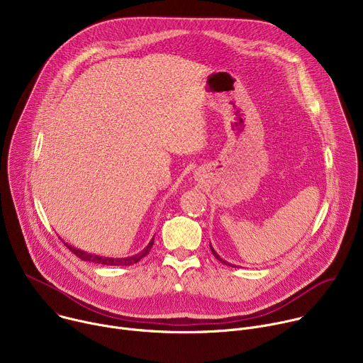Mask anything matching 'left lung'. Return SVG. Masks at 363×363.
Here are the masks:
<instances>
[{"instance_id":"1","label":"left lung","mask_w":363,"mask_h":363,"mask_svg":"<svg viewBox=\"0 0 363 363\" xmlns=\"http://www.w3.org/2000/svg\"><path fill=\"white\" fill-rule=\"evenodd\" d=\"M210 247H211V251H213V254H214V257H216V258H217V260H218V262H221V263H223V264H225V266H231V267H237V266H235V264H230V263H228V262H225V260H224V258H221V257H220V255H218V254H217V251H216V250H214V248H213V245H211V244H210Z\"/></svg>"}]
</instances>
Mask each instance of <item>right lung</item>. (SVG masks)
<instances>
[{
	"mask_svg": "<svg viewBox=\"0 0 363 363\" xmlns=\"http://www.w3.org/2000/svg\"><path fill=\"white\" fill-rule=\"evenodd\" d=\"M155 238V237H153ZM153 238L147 242V245L139 251L138 254L135 255H130V257H122V258H115V257H101V255H96V254H90L87 251H83V250H79L76 247H72L69 245L67 242H65L67 245V248L74 252L79 258H82L83 262H89V263H94V264H105V266H132L135 263H138L140 258H143L145 255L149 254L152 245H153Z\"/></svg>",
	"mask_w": 363,
	"mask_h": 363,
	"instance_id": "obj_1",
	"label": "right lung"
}]
</instances>
